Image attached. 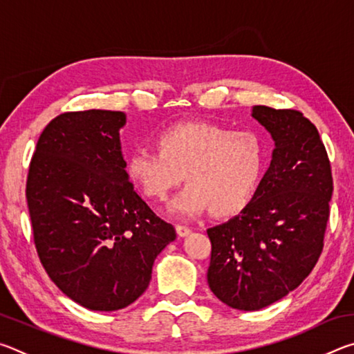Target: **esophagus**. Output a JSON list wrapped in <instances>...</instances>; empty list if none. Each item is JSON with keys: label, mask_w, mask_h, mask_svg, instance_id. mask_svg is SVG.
<instances>
[{"label": "esophagus", "mask_w": 354, "mask_h": 354, "mask_svg": "<svg viewBox=\"0 0 354 354\" xmlns=\"http://www.w3.org/2000/svg\"><path fill=\"white\" fill-rule=\"evenodd\" d=\"M176 232H178V236L185 237V236L190 234V227L184 226V225H176Z\"/></svg>", "instance_id": "34e87169"}]
</instances>
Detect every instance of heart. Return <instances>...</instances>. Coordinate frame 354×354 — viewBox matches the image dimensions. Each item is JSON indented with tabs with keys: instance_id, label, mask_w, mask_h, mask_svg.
I'll return each instance as SVG.
<instances>
[{
	"instance_id": "obj_1",
	"label": "heart",
	"mask_w": 354,
	"mask_h": 354,
	"mask_svg": "<svg viewBox=\"0 0 354 354\" xmlns=\"http://www.w3.org/2000/svg\"><path fill=\"white\" fill-rule=\"evenodd\" d=\"M156 149H139L127 160V175L151 201L170 203L178 215L236 217L253 201L267 165L266 147L253 131H231L206 120L175 123L156 136Z\"/></svg>"
}]
</instances>
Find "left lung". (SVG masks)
<instances>
[{"instance_id": "8db88e82", "label": "left lung", "mask_w": 354, "mask_h": 354, "mask_svg": "<svg viewBox=\"0 0 354 354\" xmlns=\"http://www.w3.org/2000/svg\"><path fill=\"white\" fill-rule=\"evenodd\" d=\"M253 117L274 140L270 167L250 206L207 230L209 287L241 310L278 301L313 272L333 195L326 148L301 112L254 106Z\"/></svg>"}]
</instances>
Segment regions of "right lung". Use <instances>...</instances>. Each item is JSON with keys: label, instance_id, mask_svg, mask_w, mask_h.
I'll list each match as a JSON object with an SVG mask.
<instances>
[{"label": "right lung", "instance_id": "1", "mask_svg": "<svg viewBox=\"0 0 354 354\" xmlns=\"http://www.w3.org/2000/svg\"><path fill=\"white\" fill-rule=\"evenodd\" d=\"M118 111L65 112L40 134L26 200L35 250L65 295L118 310L147 290L154 259L176 239L127 175Z\"/></svg>", "mask_w": 354, "mask_h": 354}]
</instances>
